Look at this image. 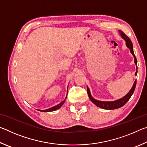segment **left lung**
Here are the masks:
<instances>
[{"mask_svg":"<svg viewBox=\"0 0 147 147\" xmlns=\"http://www.w3.org/2000/svg\"><path fill=\"white\" fill-rule=\"evenodd\" d=\"M119 33H120L122 38L126 41V46H127L128 48L130 49L131 53L132 54V55L134 56V62H135V63L137 65V59L134 53L132 43H131L130 38H129L123 32H122L121 30H119ZM137 69H138V67H137ZM137 73H138V71L136 72V74H135L136 75H137ZM136 86V80L135 81V82H134L132 88L131 89V90L128 92V93L126 94V95L124 96L123 98L119 99V100H117L115 101H112V102H103V101L96 100L91 96L90 94V91H89V89L88 87H87V90H88V94L89 95V98H90V100H91L92 102H93L96 106H97L98 107H99V108H101L105 109H117V108H121V107L123 106L124 104L127 102L129 100V99L130 98L131 96L132 95V94L134 93V91L135 90Z\"/></svg>","mask_w":147,"mask_h":147,"instance_id":"left-lung-1","label":"left lung"}]
</instances>
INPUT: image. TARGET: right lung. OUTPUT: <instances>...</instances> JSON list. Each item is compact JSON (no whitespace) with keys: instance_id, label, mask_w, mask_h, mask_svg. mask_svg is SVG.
I'll use <instances>...</instances> for the list:
<instances>
[{"instance_id":"1","label":"right lung","mask_w":147,"mask_h":147,"mask_svg":"<svg viewBox=\"0 0 147 147\" xmlns=\"http://www.w3.org/2000/svg\"><path fill=\"white\" fill-rule=\"evenodd\" d=\"M65 100H64V101H63V102H61V103H59V104H58V105H56V106H55L53 107V108H51L47 109H45V110H39V111H44V112H49V111H55V110H56V109H59V108H60V107H61L62 105H63V103L65 102Z\"/></svg>"}]
</instances>
